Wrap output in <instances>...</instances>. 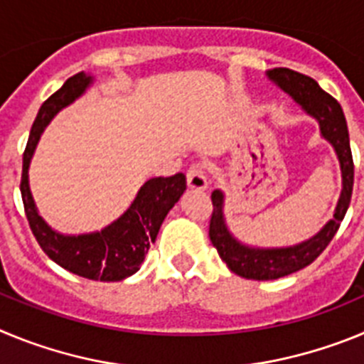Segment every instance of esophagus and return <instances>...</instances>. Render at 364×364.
<instances>
[{
  "label": "esophagus",
  "mask_w": 364,
  "mask_h": 364,
  "mask_svg": "<svg viewBox=\"0 0 364 364\" xmlns=\"http://www.w3.org/2000/svg\"><path fill=\"white\" fill-rule=\"evenodd\" d=\"M186 178H188L189 189L204 191L208 188V178H205V171L202 164H193V166H189L188 173H186Z\"/></svg>",
  "instance_id": "34e87169"
}]
</instances>
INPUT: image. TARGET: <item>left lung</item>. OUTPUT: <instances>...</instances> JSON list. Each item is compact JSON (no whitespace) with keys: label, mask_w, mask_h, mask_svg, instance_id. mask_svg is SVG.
<instances>
[{"label":"left lung","mask_w":364,"mask_h":364,"mask_svg":"<svg viewBox=\"0 0 364 364\" xmlns=\"http://www.w3.org/2000/svg\"><path fill=\"white\" fill-rule=\"evenodd\" d=\"M268 76L281 87L282 91L288 92L308 114L319 120L321 134L332 144L337 159H339L341 173H343V191H341L339 204H337L333 218L315 235L314 239L297 244V246L277 247V250L247 247L239 240H235L224 224V217H222L224 195L218 189L211 193V204H213L210 218L211 244L217 247L218 255L231 272L244 279H253V281L281 279L311 264L326 250L333 235L339 230L341 222L348 210L353 189V159L352 149H350L348 127H346L345 114H343L339 102L326 91H323L314 78L297 73V70L277 67V69L269 70Z\"/></svg>","instance_id":"8db88e82"}]
</instances>
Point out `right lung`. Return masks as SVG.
<instances>
[{
	"mask_svg": "<svg viewBox=\"0 0 364 364\" xmlns=\"http://www.w3.org/2000/svg\"><path fill=\"white\" fill-rule=\"evenodd\" d=\"M91 83V76L78 73L70 76L53 96L45 100L36 120L32 124L28 142L23 153V171H21V198L25 215L32 235L36 237L47 257L67 272L91 279V281L117 282L136 273L142 266L147 250L159 235L164 218L180 195L186 191L184 173L173 176H156L147 180L140 188L131 208L105 230L78 237H65L50 230L38 215L36 205L28 189V164L36 149L40 134L45 125L60 109L78 98Z\"/></svg>",
	"mask_w": 364,
	"mask_h": 364,
	"instance_id": "add662e5",
	"label": "right lung"
}]
</instances>
